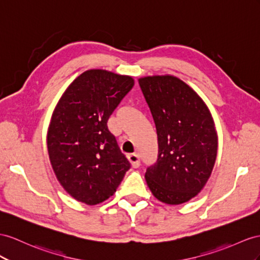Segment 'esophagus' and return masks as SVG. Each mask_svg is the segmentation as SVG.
I'll return each mask as SVG.
<instances>
[{
	"mask_svg": "<svg viewBox=\"0 0 260 260\" xmlns=\"http://www.w3.org/2000/svg\"><path fill=\"white\" fill-rule=\"evenodd\" d=\"M129 162L132 164V167L133 168H138L139 166H141V158L137 154H131L127 156Z\"/></svg>",
	"mask_w": 260,
	"mask_h": 260,
	"instance_id": "esophagus-1",
	"label": "esophagus"
}]
</instances>
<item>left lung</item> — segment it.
<instances>
[{"mask_svg":"<svg viewBox=\"0 0 260 260\" xmlns=\"http://www.w3.org/2000/svg\"><path fill=\"white\" fill-rule=\"evenodd\" d=\"M138 83L158 137L157 161L146 170V181L159 201L184 203L203 189L214 167V122L202 99L180 79L155 76Z\"/></svg>","mask_w":260,"mask_h":260,"instance_id":"1","label":"left lung"}]
</instances>
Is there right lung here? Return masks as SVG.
Segmentation results:
<instances>
[{"mask_svg": "<svg viewBox=\"0 0 260 260\" xmlns=\"http://www.w3.org/2000/svg\"><path fill=\"white\" fill-rule=\"evenodd\" d=\"M133 86L128 76L88 70L56 106L47 136L50 162L63 189L80 202L105 201L131 168L108 121Z\"/></svg>", "mask_w": 260, "mask_h": 260, "instance_id": "obj_1", "label": "right lung"}]
</instances>
